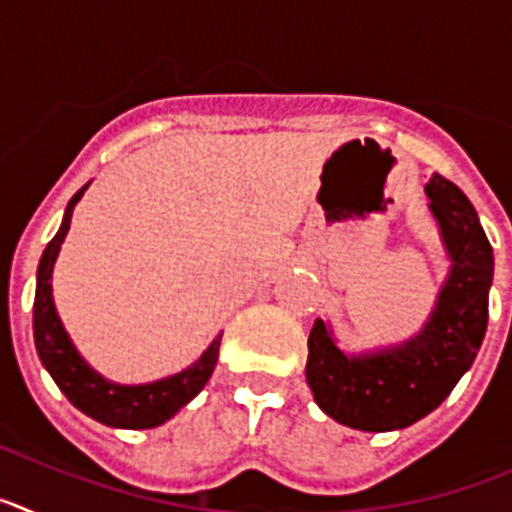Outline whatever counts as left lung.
<instances>
[{
	"instance_id": "obj_1",
	"label": "left lung",
	"mask_w": 512,
	"mask_h": 512,
	"mask_svg": "<svg viewBox=\"0 0 512 512\" xmlns=\"http://www.w3.org/2000/svg\"><path fill=\"white\" fill-rule=\"evenodd\" d=\"M449 274L431 315L408 341L346 351L325 320L307 338L305 377L318 408L356 431H400L441 405L477 359L487 330L495 256L477 210L456 184H425Z\"/></svg>"
}]
</instances>
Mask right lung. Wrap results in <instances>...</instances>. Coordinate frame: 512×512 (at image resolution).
I'll use <instances>...</instances> for the list:
<instances>
[{
    "instance_id": "obj_1",
    "label": "right lung",
    "mask_w": 512,
    "mask_h": 512,
    "mask_svg": "<svg viewBox=\"0 0 512 512\" xmlns=\"http://www.w3.org/2000/svg\"><path fill=\"white\" fill-rule=\"evenodd\" d=\"M89 184L79 189L71 197L63 212L61 228L53 235V241L45 246L38 266V284H35V307H33V336L38 356L58 390L69 397L74 408L99 423L110 428H128V431H140V428H156L174 418L189 400L200 395L207 379L212 377V369L220 354V341L223 333H217L215 341L202 351V356L192 366L171 377L156 379L146 384H120L102 377L97 369L87 364V359L76 351L74 341L63 328L58 318L56 302H53V266H56L58 251L71 228V215H74L76 202L81 194L87 192Z\"/></svg>"
}]
</instances>
